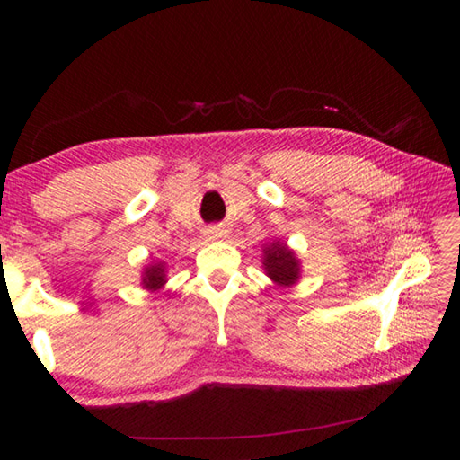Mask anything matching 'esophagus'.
<instances>
[{
	"label": "esophagus",
	"instance_id": "1",
	"mask_svg": "<svg viewBox=\"0 0 460 460\" xmlns=\"http://www.w3.org/2000/svg\"><path fill=\"white\" fill-rule=\"evenodd\" d=\"M225 229H221V227H211V229H207V237L208 239H219V237H223L225 235Z\"/></svg>",
	"mask_w": 460,
	"mask_h": 460
}]
</instances>
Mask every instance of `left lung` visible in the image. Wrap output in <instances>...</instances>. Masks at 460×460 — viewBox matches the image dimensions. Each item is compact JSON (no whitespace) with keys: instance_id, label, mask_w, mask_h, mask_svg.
Returning <instances> with one entry per match:
<instances>
[{"instance_id":"obj_1","label":"left lung","mask_w":460,"mask_h":460,"mask_svg":"<svg viewBox=\"0 0 460 460\" xmlns=\"http://www.w3.org/2000/svg\"><path fill=\"white\" fill-rule=\"evenodd\" d=\"M266 258H263V268L268 276L279 286H290L298 279V260L284 243H274L263 249Z\"/></svg>"}]
</instances>
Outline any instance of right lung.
Returning a JSON list of instances; mask_svg holds the SVG:
<instances>
[{
  "label": "right lung",
  "mask_w": 460,
  "mask_h": 460,
  "mask_svg": "<svg viewBox=\"0 0 460 460\" xmlns=\"http://www.w3.org/2000/svg\"><path fill=\"white\" fill-rule=\"evenodd\" d=\"M164 268L160 266H150V268H146V276H144V286L147 288V290H158V288L164 284Z\"/></svg>",
  "instance_id": "1"
}]
</instances>
